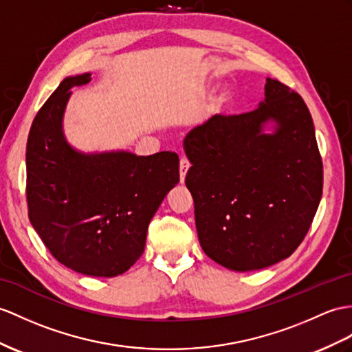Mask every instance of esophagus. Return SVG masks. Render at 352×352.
I'll use <instances>...</instances> for the list:
<instances>
[{
  "label": "esophagus",
  "mask_w": 352,
  "mask_h": 352,
  "mask_svg": "<svg viewBox=\"0 0 352 352\" xmlns=\"http://www.w3.org/2000/svg\"><path fill=\"white\" fill-rule=\"evenodd\" d=\"M191 164L190 161H188L186 158H181V162H179V170H181V184L185 182V176H186V171L190 170Z\"/></svg>",
  "instance_id": "esophagus-1"
}]
</instances>
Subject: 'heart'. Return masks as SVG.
Wrapping results in <instances>:
<instances>
[{
  "label": "heart",
  "instance_id": "1",
  "mask_svg": "<svg viewBox=\"0 0 352 352\" xmlns=\"http://www.w3.org/2000/svg\"><path fill=\"white\" fill-rule=\"evenodd\" d=\"M233 102H234L233 92L224 89V91H221L218 94V97L215 100H213L212 107H213V110L217 111V113H222V111H226L231 106H233Z\"/></svg>",
  "mask_w": 352,
  "mask_h": 352
}]
</instances>
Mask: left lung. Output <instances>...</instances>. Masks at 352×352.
I'll use <instances>...</instances> for the list:
<instances>
[{"instance_id":"8db88e82","label":"left lung","mask_w":352,"mask_h":352,"mask_svg":"<svg viewBox=\"0 0 352 352\" xmlns=\"http://www.w3.org/2000/svg\"><path fill=\"white\" fill-rule=\"evenodd\" d=\"M204 254L236 272L269 267L302 243L322 195V162L303 98L267 77L250 113L194 126L184 139Z\"/></svg>"}]
</instances>
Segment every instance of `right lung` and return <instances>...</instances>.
<instances>
[{"mask_svg": "<svg viewBox=\"0 0 352 352\" xmlns=\"http://www.w3.org/2000/svg\"><path fill=\"white\" fill-rule=\"evenodd\" d=\"M89 82L91 73L65 77L34 119L27 143L28 215L65 267L113 278L143 254L149 222L179 182V157L73 148L64 113L70 89Z\"/></svg>", "mask_w": 352, "mask_h": 352, "instance_id": "obj_1", "label": "right lung"}]
</instances>
